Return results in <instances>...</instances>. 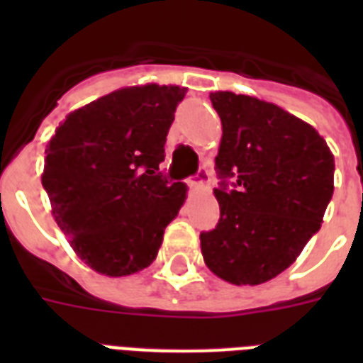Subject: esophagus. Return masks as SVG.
Masks as SVG:
<instances>
[{"label":"esophagus","instance_id":"1","mask_svg":"<svg viewBox=\"0 0 363 363\" xmlns=\"http://www.w3.org/2000/svg\"><path fill=\"white\" fill-rule=\"evenodd\" d=\"M209 182H211L209 169H207L205 165H201V167L198 169V173H196V177L188 181V184L194 188H209Z\"/></svg>","mask_w":363,"mask_h":363}]
</instances>
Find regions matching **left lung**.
I'll use <instances>...</instances> for the list:
<instances>
[{
    "label": "left lung",
    "mask_w": 363,
    "mask_h": 363,
    "mask_svg": "<svg viewBox=\"0 0 363 363\" xmlns=\"http://www.w3.org/2000/svg\"><path fill=\"white\" fill-rule=\"evenodd\" d=\"M222 121L215 158L220 220L199 233L216 277L262 284L290 267L333 196L335 162L307 122L250 96L211 94Z\"/></svg>",
    "instance_id": "obj_1"
}]
</instances>
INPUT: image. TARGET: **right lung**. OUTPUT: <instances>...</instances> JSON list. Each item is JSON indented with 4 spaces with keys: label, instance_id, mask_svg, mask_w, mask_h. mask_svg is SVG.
<instances>
[{
    "label": "right lung",
    "instance_id": "add662e5",
    "mask_svg": "<svg viewBox=\"0 0 363 363\" xmlns=\"http://www.w3.org/2000/svg\"><path fill=\"white\" fill-rule=\"evenodd\" d=\"M181 86L122 88L60 124L47 145L43 188L71 247L109 277L152 264L186 186L160 171Z\"/></svg>",
    "mask_w": 363,
    "mask_h": 363
}]
</instances>
